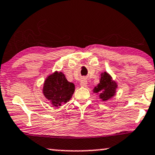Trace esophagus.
Masks as SVG:
<instances>
[{"instance_id": "esophagus-1", "label": "esophagus", "mask_w": 155, "mask_h": 155, "mask_svg": "<svg viewBox=\"0 0 155 155\" xmlns=\"http://www.w3.org/2000/svg\"><path fill=\"white\" fill-rule=\"evenodd\" d=\"M80 85L81 86V87H85L87 86V81L86 79H82L81 81V83H80Z\"/></svg>"}]
</instances>
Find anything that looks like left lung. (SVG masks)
<instances>
[{"label": "left lung", "mask_w": 155, "mask_h": 155, "mask_svg": "<svg viewBox=\"0 0 155 155\" xmlns=\"http://www.w3.org/2000/svg\"><path fill=\"white\" fill-rule=\"evenodd\" d=\"M117 84L111 80V77L107 72L101 75L100 83L94 89V91L99 94V97L103 101H107L115 94Z\"/></svg>", "instance_id": "left-lung-1"}]
</instances>
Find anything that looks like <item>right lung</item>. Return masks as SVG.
<instances>
[{
	"label": "right lung",
	"instance_id": "1",
	"mask_svg": "<svg viewBox=\"0 0 155 155\" xmlns=\"http://www.w3.org/2000/svg\"><path fill=\"white\" fill-rule=\"evenodd\" d=\"M75 87L61 72H55L44 82V94L55 107L66 104L73 95Z\"/></svg>",
	"mask_w": 155,
	"mask_h": 155
}]
</instances>
